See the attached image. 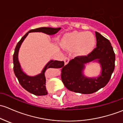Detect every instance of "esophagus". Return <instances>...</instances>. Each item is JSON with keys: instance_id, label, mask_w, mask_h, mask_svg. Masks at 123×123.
I'll return each instance as SVG.
<instances>
[{"instance_id": "34e87169", "label": "esophagus", "mask_w": 123, "mask_h": 123, "mask_svg": "<svg viewBox=\"0 0 123 123\" xmlns=\"http://www.w3.org/2000/svg\"><path fill=\"white\" fill-rule=\"evenodd\" d=\"M64 64H68V63L69 62V58L66 57L64 59Z\"/></svg>"}]
</instances>
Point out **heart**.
Returning <instances> with one entry per match:
<instances>
[{"label": "heart", "instance_id": "1", "mask_svg": "<svg viewBox=\"0 0 123 123\" xmlns=\"http://www.w3.org/2000/svg\"><path fill=\"white\" fill-rule=\"evenodd\" d=\"M63 45L69 50L77 49V53L85 55L93 50L95 44L94 35L89 32H75L66 35Z\"/></svg>", "mask_w": 123, "mask_h": 123}]
</instances>
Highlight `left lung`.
Masks as SVG:
<instances>
[{"mask_svg":"<svg viewBox=\"0 0 123 123\" xmlns=\"http://www.w3.org/2000/svg\"><path fill=\"white\" fill-rule=\"evenodd\" d=\"M97 47L86 55H78L62 69L61 79L69 91L83 94H90L104 87L111 79L115 68L116 55L110 41L95 32ZM97 60L102 68L98 78L90 79L84 77L82 70L85 63Z\"/></svg>","mask_w":123,"mask_h":123,"instance_id":"1","label":"left lung"}]
</instances>
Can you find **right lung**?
<instances>
[{"label":"right lung","mask_w":123,"mask_h":123,"mask_svg":"<svg viewBox=\"0 0 123 123\" xmlns=\"http://www.w3.org/2000/svg\"><path fill=\"white\" fill-rule=\"evenodd\" d=\"M60 28H53L48 27H41L38 28L31 30L27 33L25 34L21 39L19 41L15 49V52L13 55V71L15 76L18 78L20 85L22 87L28 91L30 93L37 96L46 95L47 94V91L45 88V70L49 68H62L64 67V62L57 61V60H51L47 64L44 68L41 74L34 77H30L26 75L22 72L19 63L18 55V51L19 49L21 44L23 42L24 39L26 38L29 32H42L44 33L49 34V35H53L56 34Z\"/></svg>","instance_id":"right-lung-1"}]
</instances>
